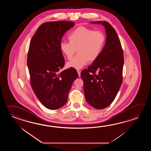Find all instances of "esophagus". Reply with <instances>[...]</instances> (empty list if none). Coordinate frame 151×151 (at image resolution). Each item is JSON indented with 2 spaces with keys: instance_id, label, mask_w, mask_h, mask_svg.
Returning a JSON list of instances; mask_svg holds the SVG:
<instances>
[{
  "instance_id": "esophagus-1",
  "label": "esophagus",
  "mask_w": 151,
  "mask_h": 151,
  "mask_svg": "<svg viewBox=\"0 0 151 151\" xmlns=\"http://www.w3.org/2000/svg\"><path fill=\"white\" fill-rule=\"evenodd\" d=\"M77 72H78V76H79V77H80V71H79V70H78V71H77Z\"/></svg>"
}]
</instances>
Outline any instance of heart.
Here are the masks:
<instances>
[{
    "label": "heart",
    "mask_w": 151,
    "mask_h": 151,
    "mask_svg": "<svg viewBox=\"0 0 151 151\" xmlns=\"http://www.w3.org/2000/svg\"><path fill=\"white\" fill-rule=\"evenodd\" d=\"M69 42H63L60 50L66 58L70 60L76 50L78 55L67 63L68 68L79 70L99 57L105 42V37L100 31H93L84 26H79L68 35Z\"/></svg>",
    "instance_id": "heart-1"
}]
</instances>
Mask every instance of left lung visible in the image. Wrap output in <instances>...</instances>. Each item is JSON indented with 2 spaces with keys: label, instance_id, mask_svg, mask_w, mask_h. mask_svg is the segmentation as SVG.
I'll use <instances>...</instances> for the list:
<instances>
[{
  "label": "left lung",
  "instance_id": "obj_1",
  "mask_svg": "<svg viewBox=\"0 0 151 151\" xmlns=\"http://www.w3.org/2000/svg\"><path fill=\"white\" fill-rule=\"evenodd\" d=\"M91 23L104 27L105 44L99 57L81 71V77L87 102L96 109H103L112 103L122 83L124 55L118 35L109 23ZM96 71L98 73L96 74Z\"/></svg>",
  "mask_w": 151,
  "mask_h": 151
}]
</instances>
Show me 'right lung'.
Segmentation results:
<instances>
[{
    "mask_svg": "<svg viewBox=\"0 0 151 151\" xmlns=\"http://www.w3.org/2000/svg\"><path fill=\"white\" fill-rule=\"evenodd\" d=\"M74 26V23L68 21L44 23L30 42L27 64L31 85L37 98L48 109L64 105L72 83L78 77L73 68L58 73L65 65L60 50L61 38Z\"/></svg>",
    "mask_w": 151,
    "mask_h": 151,
    "instance_id": "add662e5",
    "label": "right lung"
}]
</instances>
